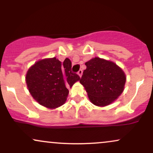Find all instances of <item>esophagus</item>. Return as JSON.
<instances>
[{
	"instance_id": "esophagus-1",
	"label": "esophagus",
	"mask_w": 153,
	"mask_h": 153,
	"mask_svg": "<svg viewBox=\"0 0 153 153\" xmlns=\"http://www.w3.org/2000/svg\"><path fill=\"white\" fill-rule=\"evenodd\" d=\"M78 75L80 77L82 76V70H80V71L78 72Z\"/></svg>"
}]
</instances>
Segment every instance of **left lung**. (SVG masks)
<instances>
[{"label": "left lung", "instance_id": "1", "mask_svg": "<svg viewBox=\"0 0 153 153\" xmlns=\"http://www.w3.org/2000/svg\"><path fill=\"white\" fill-rule=\"evenodd\" d=\"M80 82L85 87L90 101L98 106H105L120 96L126 82L124 73L115 63L99 57L85 62Z\"/></svg>", "mask_w": 153, "mask_h": 153}]
</instances>
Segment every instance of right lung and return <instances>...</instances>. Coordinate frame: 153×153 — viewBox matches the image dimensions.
<instances>
[{"mask_svg":"<svg viewBox=\"0 0 153 153\" xmlns=\"http://www.w3.org/2000/svg\"><path fill=\"white\" fill-rule=\"evenodd\" d=\"M72 63L66 58L62 63L53 57L38 61L27 72L28 89L39 104L50 108L62 106L69 91L80 76L71 71Z\"/></svg>","mask_w":153,"mask_h":153,"instance_id":"add662e5","label":"right lung"}]
</instances>
